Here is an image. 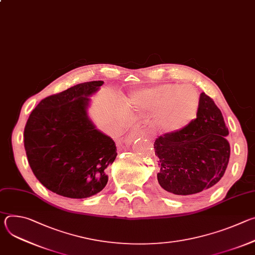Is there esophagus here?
<instances>
[{
    "label": "esophagus",
    "instance_id": "esophagus-1",
    "mask_svg": "<svg viewBox=\"0 0 255 255\" xmlns=\"http://www.w3.org/2000/svg\"><path fill=\"white\" fill-rule=\"evenodd\" d=\"M141 134V129H140V127L139 126H136V127H134L133 128V130L130 132V134L128 135V137H127V141L128 142H130V141H132L134 138H136L138 135H140Z\"/></svg>",
    "mask_w": 255,
    "mask_h": 255
}]
</instances>
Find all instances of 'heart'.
I'll return each instance as SVG.
<instances>
[{
	"instance_id": "heart-1",
	"label": "heart",
	"mask_w": 255,
	"mask_h": 255,
	"mask_svg": "<svg viewBox=\"0 0 255 255\" xmlns=\"http://www.w3.org/2000/svg\"><path fill=\"white\" fill-rule=\"evenodd\" d=\"M134 104L144 110L155 111V126L163 132L171 133L184 129L196 118L200 96L189 85H159L137 92Z\"/></svg>"
}]
</instances>
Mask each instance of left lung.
I'll return each instance as SVG.
<instances>
[{
    "mask_svg": "<svg viewBox=\"0 0 255 255\" xmlns=\"http://www.w3.org/2000/svg\"><path fill=\"white\" fill-rule=\"evenodd\" d=\"M228 135L220 109L202 93L197 118L184 129L159 136L154 142L160 189L188 196L213 188L229 162Z\"/></svg>",
    "mask_w": 255,
    "mask_h": 255,
    "instance_id": "left-lung-1",
    "label": "left lung"
}]
</instances>
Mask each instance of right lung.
Here are the masks:
<instances>
[{
  "label": "right lung",
  "mask_w": 255,
  "mask_h": 255,
  "mask_svg": "<svg viewBox=\"0 0 255 255\" xmlns=\"http://www.w3.org/2000/svg\"><path fill=\"white\" fill-rule=\"evenodd\" d=\"M103 84H79L43 99L26 123L29 165L36 178L59 196L89 198L108 183L107 168L117 156L116 144L97 129L88 114L90 97Z\"/></svg>",
  "instance_id": "add662e5"
}]
</instances>
